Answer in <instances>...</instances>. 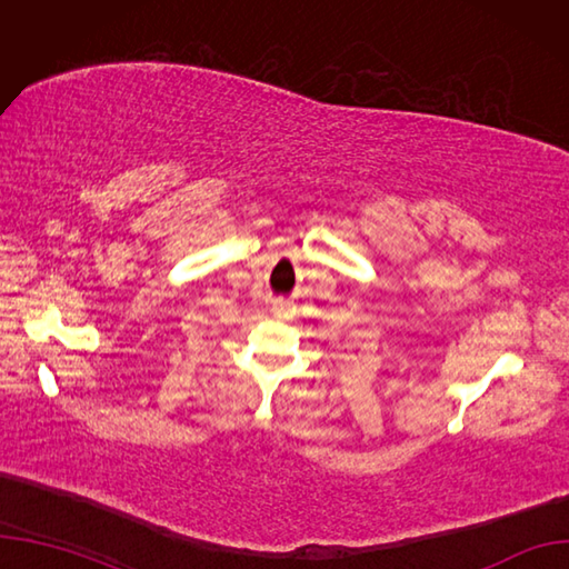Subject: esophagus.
Here are the masks:
<instances>
[{
	"instance_id": "1",
	"label": "esophagus",
	"mask_w": 569,
	"mask_h": 569,
	"mask_svg": "<svg viewBox=\"0 0 569 569\" xmlns=\"http://www.w3.org/2000/svg\"><path fill=\"white\" fill-rule=\"evenodd\" d=\"M272 316H276L278 320H287L291 316V303L276 301V303H272Z\"/></svg>"
}]
</instances>
